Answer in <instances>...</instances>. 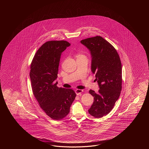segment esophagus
<instances>
[{
    "label": "esophagus",
    "mask_w": 149,
    "mask_h": 149,
    "mask_svg": "<svg viewBox=\"0 0 149 149\" xmlns=\"http://www.w3.org/2000/svg\"><path fill=\"white\" fill-rule=\"evenodd\" d=\"M75 92H76L77 95H80L81 94V93H82V92H83V91L81 90V89H76V91H75Z\"/></svg>",
    "instance_id": "esophagus-1"
}]
</instances>
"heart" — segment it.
<instances>
[{"instance_id": "b5f03b06", "label": "heart", "mask_w": 149, "mask_h": 149, "mask_svg": "<svg viewBox=\"0 0 149 149\" xmlns=\"http://www.w3.org/2000/svg\"><path fill=\"white\" fill-rule=\"evenodd\" d=\"M81 55H78V56H81Z\"/></svg>"}]
</instances>
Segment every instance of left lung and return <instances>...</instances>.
Returning a JSON list of instances; mask_svg holds the SVG:
<instances>
[{"label": "left lung", "mask_w": 149, "mask_h": 149, "mask_svg": "<svg viewBox=\"0 0 149 149\" xmlns=\"http://www.w3.org/2000/svg\"><path fill=\"white\" fill-rule=\"evenodd\" d=\"M80 42L88 49L92 56L91 70L95 74L100 89L89 93L94 102L88 110L96 118L108 114L114 107L122 88V67L116 49L101 36L87 38Z\"/></svg>", "instance_id": "1"}]
</instances>
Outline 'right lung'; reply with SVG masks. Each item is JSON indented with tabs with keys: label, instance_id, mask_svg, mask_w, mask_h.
Listing matches in <instances>:
<instances>
[{
	"label": "right lung",
	"instance_id": "1",
	"mask_svg": "<svg viewBox=\"0 0 149 149\" xmlns=\"http://www.w3.org/2000/svg\"><path fill=\"white\" fill-rule=\"evenodd\" d=\"M70 46L64 40L46 42L37 51L30 66L33 94L41 109L55 120L67 116L76 96L72 89L58 88L55 81L61 54Z\"/></svg>",
	"mask_w": 149,
	"mask_h": 149
}]
</instances>
